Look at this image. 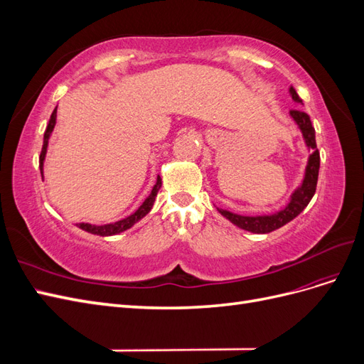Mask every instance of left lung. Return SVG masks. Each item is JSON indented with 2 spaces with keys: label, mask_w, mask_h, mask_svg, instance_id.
Wrapping results in <instances>:
<instances>
[{
  "label": "left lung",
  "mask_w": 364,
  "mask_h": 364,
  "mask_svg": "<svg viewBox=\"0 0 364 364\" xmlns=\"http://www.w3.org/2000/svg\"><path fill=\"white\" fill-rule=\"evenodd\" d=\"M289 91L296 103H302L301 97L297 95L293 86ZM290 117L293 118L297 127H299V130L302 132V136H304V141L308 147V151H311V155L308 156L302 183L291 193L290 200L287 205H285V208H282L281 211L274 213V214L240 215V214L228 211V209L217 208V211L220 214H222L225 218H228L232 225L238 226L240 229L249 230V232H253V234H269V232H272V230H277V229L282 228L284 225L291 222L293 218H296L304 211L306 205L310 203V200L313 199V196L316 193V186H317L318 167H321V155H318V150L316 146V130L311 124V119H310V117H308V114H305L302 111H297V109H291Z\"/></svg>",
  "instance_id": "left-lung-1"
}]
</instances>
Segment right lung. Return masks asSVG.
I'll return each mask as SVG.
<instances>
[{
    "instance_id": "obj_1",
    "label": "right lung",
    "mask_w": 364,
    "mask_h": 364,
    "mask_svg": "<svg viewBox=\"0 0 364 364\" xmlns=\"http://www.w3.org/2000/svg\"><path fill=\"white\" fill-rule=\"evenodd\" d=\"M56 117H58V107H54V111H53V114L50 117V121H48L47 129H46V134H43V146H42V151H41V156H39V168H41L42 178H43V161H46L48 139L51 136V132H53L54 126H56ZM161 183H162V179L158 176L156 183H155V186H153V190L149 194L147 199L142 202V205L136 209V211L134 214H130L129 217H126L123 220H118V222H115V223H109V225L97 226V225H91V223H79L77 226H79L83 230H86V232H91L94 235H100V237L115 235V234L123 232V230L130 229L136 222H139L142 217H146L150 213V209L153 208V203H155L158 191L161 188Z\"/></svg>"
}]
</instances>
